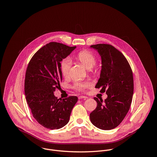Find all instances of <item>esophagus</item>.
Returning <instances> with one entry per match:
<instances>
[{
  "label": "esophagus",
  "mask_w": 157,
  "mask_h": 157,
  "mask_svg": "<svg viewBox=\"0 0 157 157\" xmlns=\"http://www.w3.org/2000/svg\"><path fill=\"white\" fill-rule=\"evenodd\" d=\"M87 97L86 96H84V95H80L78 97L79 99H82V98H87Z\"/></svg>",
  "instance_id": "1"
}]
</instances>
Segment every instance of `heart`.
Returning <instances> with one entry per match:
<instances>
[{"mask_svg": "<svg viewBox=\"0 0 157 157\" xmlns=\"http://www.w3.org/2000/svg\"><path fill=\"white\" fill-rule=\"evenodd\" d=\"M77 59L87 68L90 69L95 65L97 59L94 54L88 50H82L79 52L76 56ZM71 65V60L69 57L63 59L60 63V68L62 75L67 77L70 75ZM91 84L89 81H77L73 85V88L78 91L83 92L87 88L90 87Z\"/></svg>", "mask_w": 157, "mask_h": 157, "instance_id": "obj_1", "label": "heart"}]
</instances>
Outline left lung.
I'll use <instances>...</instances> for the list:
<instances>
[{
	"instance_id": "obj_1",
	"label": "left lung",
	"mask_w": 157,
	"mask_h": 157,
	"mask_svg": "<svg viewBox=\"0 0 157 157\" xmlns=\"http://www.w3.org/2000/svg\"><path fill=\"white\" fill-rule=\"evenodd\" d=\"M97 50L101 59V70L95 88L106 92L107 98L94 97L96 109L90 113L91 123L103 130L117 127L127 115L132 102L134 80L131 68L123 54L110 44L90 45Z\"/></svg>"
}]
</instances>
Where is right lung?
Listing matches in <instances>:
<instances>
[{"mask_svg": "<svg viewBox=\"0 0 157 157\" xmlns=\"http://www.w3.org/2000/svg\"><path fill=\"white\" fill-rule=\"evenodd\" d=\"M76 47L50 42L36 52L28 65L25 80L26 99L33 117L47 129L65 126L78 101L76 96L59 99L54 94L62 81L60 62Z\"/></svg>", "mask_w": 157, "mask_h": 157, "instance_id": "right-lung-1", "label": "right lung"}]
</instances>
